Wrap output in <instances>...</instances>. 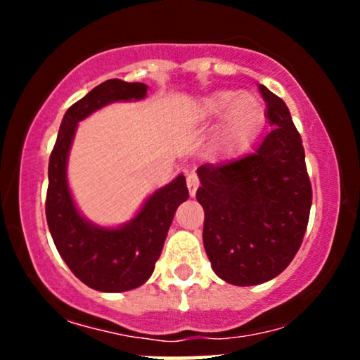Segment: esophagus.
I'll return each instance as SVG.
<instances>
[{"instance_id":"obj_1","label":"esophagus","mask_w":360,"mask_h":360,"mask_svg":"<svg viewBox=\"0 0 360 360\" xmlns=\"http://www.w3.org/2000/svg\"><path fill=\"white\" fill-rule=\"evenodd\" d=\"M188 189H189V194L191 196H194V193H196L198 186H200V179H198V176L194 174V172H191V174H188Z\"/></svg>"}]
</instances>
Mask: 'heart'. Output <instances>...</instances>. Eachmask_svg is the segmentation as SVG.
<instances>
[{
  "mask_svg": "<svg viewBox=\"0 0 360 360\" xmlns=\"http://www.w3.org/2000/svg\"><path fill=\"white\" fill-rule=\"evenodd\" d=\"M201 111L208 120L225 117L220 135V143L225 150L245 146L264 120V105L259 96L232 89L214 91L203 100Z\"/></svg>",
  "mask_w": 360,
  "mask_h": 360,
  "instance_id": "b5f03b06",
  "label": "heart"
}]
</instances>
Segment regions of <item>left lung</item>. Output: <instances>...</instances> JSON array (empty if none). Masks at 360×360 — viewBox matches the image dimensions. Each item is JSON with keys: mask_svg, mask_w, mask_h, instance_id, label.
<instances>
[{"mask_svg": "<svg viewBox=\"0 0 360 360\" xmlns=\"http://www.w3.org/2000/svg\"><path fill=\"white\" fill-rule=\"evenodd\" d=\"M272 130L252 154L198 167L203 243L214 274L235 286L279 276L295 259L311 208L304 148L286 103L259 84Z\"/></svg>", "mask_w": 360, "mask_h": 360, "instance_id": "obj_1", "label": "left lung"}]
</instances>
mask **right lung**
Returning <instances> with one entry per match:
<instances>
[{
	"label": "right lung",
	"mask_w": 360,
	"mask_h": 360,
	"mask_svg": "<svg viewBox=\"0 0 360 360\" xmlns=\"http://www.w3.org/2000/svg\"><path fill=\"white\" fill-rule=\"evenodd\" d=\"M146 96L143 82H101L65 111L49 160L45 203L49 230L72 274L96 291H130L150 278L177 206L189 196L186 177L179 174L152 193L130 221L115 229L94 225L74 203L68 183V159L77 123L110 103L139 101Z\"/></svg>",
	"instance_id": "right-lung-1"
}]
</instances>
